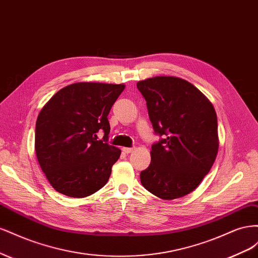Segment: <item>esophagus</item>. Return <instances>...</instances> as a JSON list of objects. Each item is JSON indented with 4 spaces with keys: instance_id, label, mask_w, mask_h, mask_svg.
Segmentation results:
<instances>
[{
    "instance_id": "esophagus-1",
    "label": "esophagus",
    "mask_w": 258,
    "mask_h": 258,
    "mask_svg": "<svg viewBox=\"0 0 258 258\" xmlns=\"http://www.w3.org/2000/svg\"><path fill=\"white\" fill-rule=\"evenodd\" d=\"M135 151L134 147H122V152L126 153V154H130Z\"/></svg>"
}]
</instances>
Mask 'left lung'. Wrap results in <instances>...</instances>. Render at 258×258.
Returning a JSON list of instances; mask_svg holds the SVG:
<instances>
[{
	"instance_id": "8db88e82",
	"label": "left lung",
	"mask_w": 258,
	"mask_h": 258,
	"mask_svg": "<svg viewBox=\"0 0 258 258\" xmlns=\"http://www.w3.org/2000/svg\"><path fill=\"white\" fill-rule=\"evenodd\" d=\"M156 135L151 165L140 178L145 188L165 200L191 192L209 173L218 151L217 117L209 99L192 84L174 76L140 81Z\"/></svg>"
}]
</instances>
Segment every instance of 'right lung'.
<instances>
[{
  "label": "right lung",
  "mask_w": 258,
  "mask_h": 258,
  "mask_svg": "<svg viewBox=\"0 0 258 258\" xmlns=\"http://www.w3.org/2000/svg\"><path fill=\"white\" fill-rule=\"evenodd\" d=\"M123 84L75 83L44 105L35 126V153L50 185L73 198L95 194L107 183L120 150L107 143V115ZM99 131L105 132L98 140Z\"/></svg>",
  "instance_id": "add662e5"
}]
</instances>
